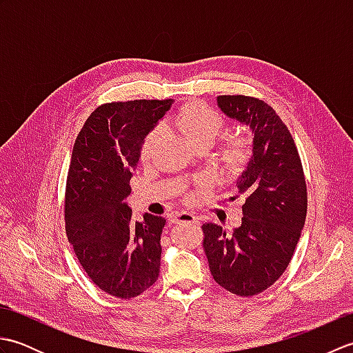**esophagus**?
I'll use <instances>...</instances> for the list:
<instances>
[{"label": "esophagus", "instance_id": "34e87169", "mask_svg": "<svg viewBox=\"0 0 353 353\" xmlns=\"http://www.w3.org/2000/svg\"><path fill=\"white\" fill-rule=\"evenodd\" d=\"M171 221L174 224H182V223H196V224H199L200 223L199 216L192 215L190 212H179L174 216H172Z\"/></svg>", "mask_w": 353, "mask_h": 353}]
</instances>
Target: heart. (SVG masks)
I'll use <instances>...</instances> for the list:
<instances>
[{
    "label": "heart",
    "mask_w": 353,
    "mask_h": 353,
    "mask_svg": "<svg viewBox=\"0 0 353 353\" xmlns=\"http://www.w3.org/2000/svg\"><path fill=\"white\" fill-rule=\"evenodd\" d=\"M172 124L188 139L194 147H209L220 137L226 129L223 117L212 108L206 106L205 103L191 101L186 103L177 110L172 117ZM163 138L162 127H154L148 132L144 142H142L141 157L144 161H150L157 153ZM250 157V142L245 137H232L229 138L220 152V165L224 172L230 176L238 174ZM194 196L190 194L188 200Z\"/></svg>",
    "instance_id": "1"
}]
</instances>
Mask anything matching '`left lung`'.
Wrapping results in <instances>:
<instances>
[{
	"label": "left lung",
	"instance_id": "8db88e82",
	"mask_svg": "<svg viewBox=\"0 0 353 353\" xmlns=\"http://www.w3.org/2000/svg\"><path fill=\"white\" fill-rule=\"evenodd\" d=\"M216 104L249 127L253 144L236 181L244 199L241 226L228 234L219 224H203V249L215 282L249 297L287 270L305 226L308 194L294 139L272 106L245 95H220Z\"/></svg>",
	"mask_w": 353,
	"mask_h": 353
}]
</instances>
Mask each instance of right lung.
<instances>
[{"label":"right lung","instance_id":"add662e5","mask_svg":"<svg viewBox=\"0 0 353 353\" xmlns=\"http://www.w3.org/2000/svg\"><path fill=\"white\" fill-rule=\"evenodd\" d=\"M172 100H133L97 108L72 148L65 192V229L74 253L97 287L132 299L157 281L163 216L132 219V171L142 142Z\"/></svg>","mask_w":353,"mask_h":353}]
</instances>
